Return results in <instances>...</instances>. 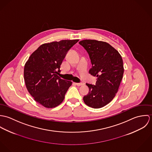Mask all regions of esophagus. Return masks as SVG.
Masks as SVG:
<instances>
[{
  "instance_id": "obj_1",
  "label": "esophagus",
  "mask_w": 152,
  "mask_h": 152,
  "mask_svg": "<svg viewBox=\"0 0 152 152\" xmlns=\"http://www.w3.org/2000/svg\"><path fill=\"white\" fill-rule=\"evenodd\" d=\"M74 84H75L76 86H83L84 84V83H74Z\"/></svg>"
}]
</instances>
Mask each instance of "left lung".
Returning <instances> with one entry per match:
<instances>
[{
    "instance_id": "8db88e82",
    "label": "left lung",
    "mask_w": 152,
    "mask_h": 152,
    "mask_svg": "<svg viewBox=\"0 0 152 152\" xmlns=\"http://www.w3.org/2000/svg\"><path fill=\"white\" fill-rule=\"evenodd\" d=\"M87 50L92 64L89 72L97 77L96 85L87 83L89 93L83 100L88 107L101 108L115 96L123 78L124 68L119 53L109 44L96 40L79 42Z\"/></svg>"
}]
</instances>
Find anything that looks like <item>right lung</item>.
I'll use <instances>...</instances> for the list:
<instances>
[{"mask_svg":"<svg viewBox=\"0 0 152 152\" xmlns=\"http://www.w3.org/2000/svg\"><path fill=\"white\" fill-rule=\"evenodd\" d=\"M79 40L43 44L29 57L24 68L26 86L34 99L47 108L59 105L72 82L58 76L67 51Z\"/></svg>","mask_w":152,"mask_h":152,"instance_id":"add662e5","label":"right lung"}]
</instances>
